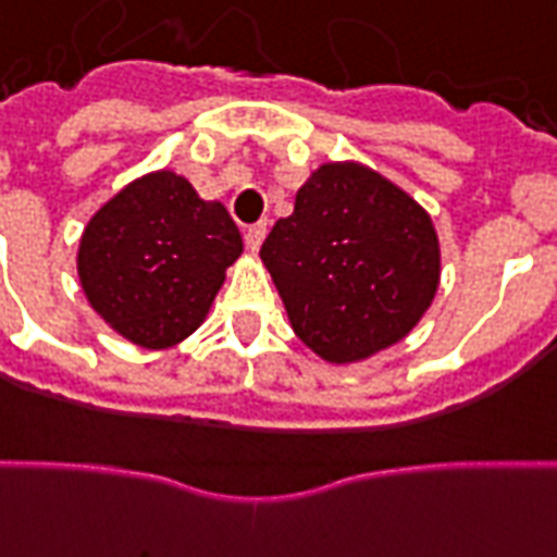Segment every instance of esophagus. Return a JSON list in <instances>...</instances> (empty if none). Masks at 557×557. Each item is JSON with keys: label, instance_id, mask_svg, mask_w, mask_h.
Segmentation results:
<instances>
[{"label": "esophagus", "instance_id": "obj_1", "mask_svg": "<svg viewBox=\"0 0 557 557\" xmlns=\"http://www.w3.org/2000/svg\"><path fill=\"white\" fill-rule=\"evenodd\" d=\"M265 233H268V221H259V224L247 226L245 230V247L250 253H257L259 245L265 242Z\"/></svg>", "mask_w": 557, "mask_h": 557}]
</instances>
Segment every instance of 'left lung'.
Masks as SVG:
<instances>
[{
	"label": "left lung",
	"instance_id": "1",
	"mask_svg": "<svg viewBox=\"0 0 557 557\" xmlns=\"http://www.w3.org/2000/svg\"><path fill=\"white\" fill-rule=\"evenodd\" d=\"M298 339L327 362L401 342L440 286V238L413 197L357 162L321 164L259 250Z\"/></svg>",
	"mask_w": 557,
	"mask_h": 557
}]
</instances>
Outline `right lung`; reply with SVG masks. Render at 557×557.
Returning a JSON list of instances; mask_svg holds the SVG:
<instances>
[{
    "instance_id": "right-lung-1",
    "label": "right lung",
    "mask_w": 557,
    "mask_h": 557,
    "mask_svg": "<svg viewBox=\"0 0 557 557\" xmlns=\"http://www.w3.org/2000/svg\"><path fill=\"white\" fill-rule=\"evenodd\" d=\"M242 233L218 200L174 171L135 180L90 218L79 283L102 321L141 348H171L200 327Z\"/></svg>"
}]
</instances>
